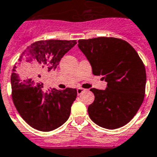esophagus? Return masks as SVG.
Masks as SVG:
<instances>
[{"label": "esophagus", "mask_w": 157, "mask_h": 157, "mask_svg": "<svg viewBox=\"0 0 157 157\" xmlns=\"http://www.w3.org/2000/svg\"><path fill=\"white\" fill-rule=\"evenodd\" d=\"M85 89H84V88H82V87H78V88H77V93H78V95H79V94H81L83 92V91H85Z\"/></svg>", "instance_id": "obj_1"}]
</instances>
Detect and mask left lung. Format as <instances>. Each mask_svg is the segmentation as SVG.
<instances>
[{
  "mask_svg": "<svg viewBox=\"0 0 157 157\" xmlns=\"http://www.w3.org/2000/svg\"><path fill=\"white\" fill-rule=\"evenodd\" d=\"M94 75L107 82L105 90L91 88L94 100L88 114L94 124L116 129L126 125L137 113L145 94L146 71L141 58L130 44L116 37L78 40Z\"/></svg>",
  "mask_w": 157,
  "mask_h": 157,
  "instance_id": "left-lung-1",
  "label": "left lung"
}]
</instances>
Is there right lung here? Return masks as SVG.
Masks as SVG:
<instances>
[{
    "label": "right lung",
    "mask_w": 157,
    "mask_h": 157,
    "mask_svg": "<svg viewBox=\"0 0 157 157\" xmlns=\"http://www.w3.org/2000/svg\"><path fill=\"white\" fill-rule=\"evenodd\" d=\"M76 44L75 40L37 41L23 51L14 65L12 99L21 118L34 129L53 131L69 118L77 90H45L41 80L56 69L61 58Z\"/></svg>",
    "instance_id": "right-lung-1"
}]
</instances>
